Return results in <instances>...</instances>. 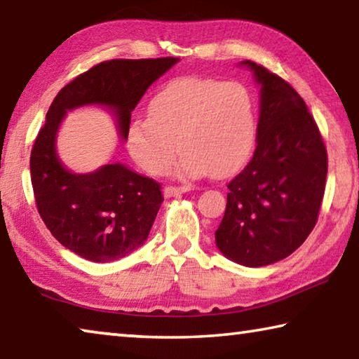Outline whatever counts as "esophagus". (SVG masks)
<instances>
[{"instance_id":"1","label":"esophagus","mask_w":359,"mask_h":359,"mask_svg":"<svg viewBox=\"0 0 359 359\" xmlns=\"http://www.w3.org/2000/svg\"><path fill=\"white\" fill-rule=\"evenodd\" d=\"M191 185L185 184V185H168L165 187V196L166 198H172V196H179V194L190 191Z\"/></svg>"}]
</instances>
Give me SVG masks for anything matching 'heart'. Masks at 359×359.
I'll return each instance as SVG.
<instances>
[{
    "label": "heart",
    "instance_id": "heart-1",
    "mask_svg": "<svg viewBox=\"0 0 359 359\" xmlns=\"http://www.w3.org/2000/svg\"><path fill=\"white\" fill-rule=\"evenodd\" d=\"M149 117L131 120L126 131L131 156L149 174L165 172L180 145L182 177L228 175L257 145V104L242 82L180 79L154 96Z\"/></svg>",
    "mask_w": 359,
    "mask_h": 359
}]
</instances>
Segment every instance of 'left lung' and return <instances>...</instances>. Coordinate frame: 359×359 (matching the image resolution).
Masks as SVG:
<instances>
[{
  "label": "left lung",
  "mask_w": 359,
  "mask_h": 359,
  "mask_svg": "<svg viewBox=\"0 0 359 359\" xmlns=\"http://www.w3.org/2000/svg\"><path fill=\"white\" fill-rule=\"evenodd\" d=\"M261 85L258 145L228 184V203L215 241L220 252L248 267L287 258L318 220L327 154L306 101L264 66L245 60Z\"/></svg>",
  "instance_id": "obj_1"
}]
</instances>
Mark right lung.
Listing matches in <instances>:
<instances>
[{"mask_svg": "<svg viewBox=\"0 0 359 359\" xmlns=\"http://www.w3.org/2000/svg\"><path fill=\"white\" fill-rule=\"evenodd\" d=\"M175 63L174 57L101 62L65 85L48 107L29 156L36 208L53 238L79 257L107 263L142 245L163 194L156 180L118 163L90 174L68 171L55 154L60 121L68 109L109 106L126 137L133 109Z\"/></svg>", "mask_w": 359, "mask_h": 359, "instance_id": "obj_1", "label": "right lung"}]
</instances>
